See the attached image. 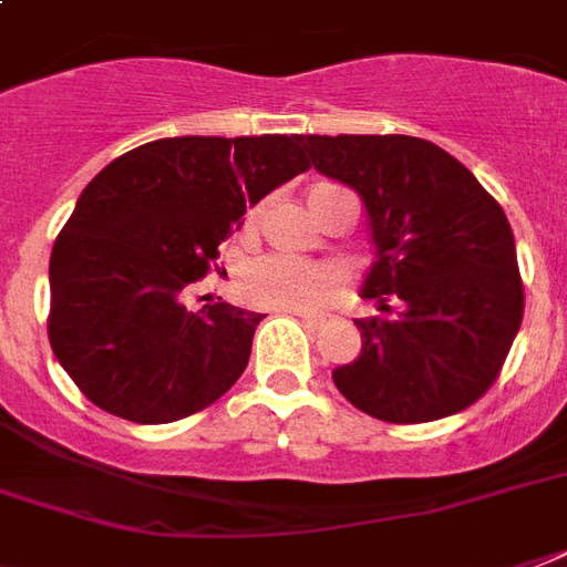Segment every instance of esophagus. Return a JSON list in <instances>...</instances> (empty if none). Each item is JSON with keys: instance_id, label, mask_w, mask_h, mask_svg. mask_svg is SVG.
Wrapping results in <instances>:
<instances>
[{"instance_id": "obj_1", "label": "esophagus", "mask_w": 567, "mask_h": 567, "mask_svg": "<svg viewBox=\"0 0 567 567\" xmlns=\"http://www.w3.org/2000/svg\"><path fill=\"white\" fill-rule=\"evenodd\" d=\"M297 318H300L302 323H306V327H309V329H320V327H323V323H329L327 315H297Z\"/></svg>"}]
</instances>
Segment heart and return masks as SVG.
Instances as JSON below:
<instances>
[{
	"instance_id": "obj_1",
	"label": "heart",
	"mask_w": 567,
	"mask_h": 567,
	"mask_svg": "<svg viewBox=\"0 0 567 567\" xmlns=\"http://www.w3.org/2000/svg\"><path fill=\"white\" fill-rule=\"evenodd\" d=\"M238 285L240 293L258 309L318 311L336 297L338 276L323 265L270 252L247 261Z\"/></svg>"
}]
</instances>
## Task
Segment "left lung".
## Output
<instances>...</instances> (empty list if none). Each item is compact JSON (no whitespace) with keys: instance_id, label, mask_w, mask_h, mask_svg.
<instances>
[{"instance_id":"left-lung-1","label":"left lung","mask_w":567,"mask_h":567,"mask_svg":"<svg viewBox=\"0 0 567 567\" xmlns=\"http://www.w3.org/2000/svg\"><path fill=\"white\" fill-rule=\"evenodd\" d=\"M315 171L362 196L377 244L362 297L388 318L355 320L362 353L338 391L388 423H426L494 385L524 318L506 214L441 146L409 135H306ZM401 311L390 315V302Z\"/></svg>"}]
</instances>
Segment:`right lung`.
<instances>
[{"label":"right lung","instance_id":"1","mask_svg":"<svg viewBox=\"0 0 567 567\" xmlns=\"http://www.w3.org/2000/svg\"><path fill=\"white\" fill-rule=\"evenodd\" d=\"M306 171L300 135H188L96 173L49 258V344L93 405L173 423L238 382L265 315L229 302L190 311L182 293L247 205Z\"/></svg>","mask_w":567,"mask_h":567}]
</instances>
